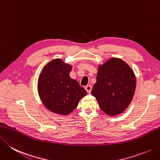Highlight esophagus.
Returning <instances> with one entry per match:
<instances>
[{"label": "esophagus", "instance_id": "1", "mask_svg": "<svg viewBox=\"0 0 160 160\" xmlns=\"http://www.w3.org/2000/svg\"><path fill=\"white\" fill-rule=\"evenodd\" d=\"M92 87L91 85H87L85 87V90L87 91L88 93H91V91H92Z\"/></svg>", "mask_w": 160, "mask_h": 160}]
</instances>
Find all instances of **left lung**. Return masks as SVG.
I'll use <instances>...</instances> for the list:
<instances>
[{
    "label": "left lung",
    "instance_id": "8db88e82",
    "mask_svg": "<svg viewBox=\"0 0 160 160\" xmlns=\"http://www.w3.org/2000/svg\"><path fill=\"white\" fill-rule=\"evenodd\" d=\"M136 77L121 59L112 58L98 67L92 94L100 108L111 117L120 114L130 105L135 92Z\"/></svg>",
    "mask_w": 160,
    "mask_h": 160
}]
</instances>
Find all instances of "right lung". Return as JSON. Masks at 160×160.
<instances>
[{
  "instance_id": "obj_1",
  "label": "right lung",
  "mask_w": 160,
  "mask_h": 160,
  "mask_svg": "<svg viewBox=\"0 0 160 160\" xmlns=\"http://www.w3.org/2000/svg\"><path fill=\"white\" fill-rule=\"evenodd\" d=\"M73 66L61 59H55L46 64L39 74L37 91L45 107L53 113L70 114L80 100L87 93L69 73Z\"/></svg>"
}]
</instances>
